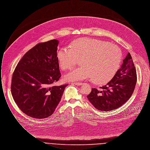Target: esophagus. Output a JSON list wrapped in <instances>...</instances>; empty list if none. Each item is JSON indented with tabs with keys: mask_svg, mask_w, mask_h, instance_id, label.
<instances>
[{
	"mask_svg": "<svg viewBox=\"0 0 150 150\" xmlns=\"http://www.w3.org/2000/svg\"><path fill=\"white\" fill-rule=\"evenodd\" d=\"M73 84L76 85V86H81L83 84V83H80V82H74V83H72Z\"/></svg>",
	"mask_w": 150,
	"mask_h": 150,
	"instance_id": "34e87169",
	"label": "esophagus"
}]
</instances>
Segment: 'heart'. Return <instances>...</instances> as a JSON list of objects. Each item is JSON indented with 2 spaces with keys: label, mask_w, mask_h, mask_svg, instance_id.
<instances>
[{
  "label": "heart",
  "mask_w": 150,
  "mask_h": 150,
  "mask_svg": "<svg viewBox=\"0 0 150 150\" xmlns=\"http://www.w3.org/2000/svg\"><path fill=\"white\" fill-rule=\"evenodd\" d=\"M60 67L67 70L81 59V66L71 70L65 75L70 80H81L91 78L96 84L109 82L119 69L122 54L116 45L92 38H81L73 41L70 47L60 48L57 54Z\"/></svg>",
  "instance_id": "obj_1"
}]
</instances>
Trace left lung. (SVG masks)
Masks as SVG:
<instances>
[{
	"mask_svg": "<svg viewBox=\"0 0 150 150\" xmlns=\"http://www.w3.org/2000/svg\"><path fill=\"white\" fill-rule=\"evenodd\" d=\"M137 81L136 70L129 53L121 67L112 79L100 89L92 88L87 98L97 109L110 111L116 109L131 97Z\"/></svg>",
	"mask_w": 150,
	"mask_h": 150,
	"instance_id": "obj_1",
	"label": "left lung"
}]
</instances>
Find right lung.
Listing matches in <instances>:
<instances>
[{
  "label": "right lung",
  "instance_id": "right-lung-1",
  "mask_svg": "<svg viewBox=\"0 0 150 150\" xmlns=\"http://www.w3.org/2000/svg\"><path fill=\"white\" fill-rule=\"evenodd\" d=\"M58 44L52 40L37 44L23 56L13 73L12 97L20 109L31 117L44 119L52 115L68 86H53L61 77Z\"/></svg>",
  "mask_w": 150,
  "mask_h": 150
}]
</instances>
